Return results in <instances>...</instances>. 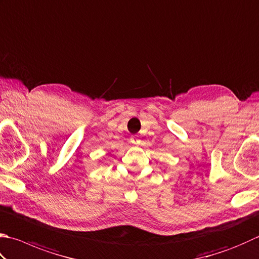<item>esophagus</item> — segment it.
I'll return each mask as SVG.
<instances>
[{"label": "esophagus", "mask_w": 259, "mask_h": 259, "mask_svg": "<svg viewBox=\"0 0 259 259\" xmlns=\"http://www.w3.org/2000/svg\"><path fill=\"white\" fill-rule=\"evenodd\" d=\"M131 143L133 144V145H138V144H140V139H139V136H132V138H131Z\"/></svg>", "instance_id": "1"}]
</instances>
